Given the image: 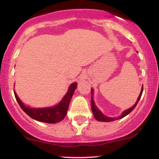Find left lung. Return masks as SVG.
I'll return each mask as SVG.
<instances>
[{"label": "left lung", "instance_id": "1", "mask_svg": "<svg viewBox=\"0 0 159 159\" xmlns=\"http://www.w3.org/2000/svg\"><path fill=\"white\" fill-rule=\"evenodd\" d=\"M142 93H143V87H142L141 91H140V93L139 95V96H138V99H137V102L132 107H130V108L127 109V110L123 111V112L122 113V114L120 115V116H118V117H108V116H106L105 115H104L102 113V111H100L97 107H96V104H95L94 100H93V89H92V90H91V108H92L93 114L95 119L100 122H111V121H114V120H116L122 119V118H123L124 116H125L126 115L130 114V113L134 110V107H136L137 104H138V102H139L140 97H141Z\"/></svg>", "mask_w": 159, "mask_h": 159}]
</instances>
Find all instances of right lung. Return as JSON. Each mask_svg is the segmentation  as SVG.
I'll return each mask as SVG.
<instances>
[{"label": "right lung", "mask_w": 159, "mask_h": 159, "mask_svg": "<svg viewBox=\"0 0 159 159\" xmlns=\"http://www.w3.org/2000/svg\"><path fill=\"white\" fill-rule=\"evenodd\" d=\"M77 84H78L76 82L72 83L69 86L66 94L58 103V105L49 107L32 108V107H27L19 99L15 90H14V94L21 109L32 119L46 123H57L62 121L65 118L67 111H68L70 100L72 97L75 90L77 87Z\"/></svg>", "instance_id": "1"}]
</instances>
